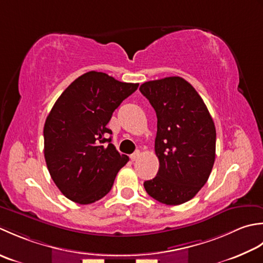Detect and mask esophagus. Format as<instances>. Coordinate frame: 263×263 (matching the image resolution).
<instances>
[{
  "instance_id": "1",
  "label": "esophagus",
  "mask_w": 263,
  "mask_h": 263,
  "mask_svg": "<svg viewBox=\"0 0 263 263\" xmlns=\"http://www.w3.org/2000/svg\"><path fill=\"white\" fill-rule=\"evenodd\" d=\"M139 157H141V152H139V151L134 152V153L130 155L132 161H137V160L139 159Z\"/></svg>"
}]
</instances>
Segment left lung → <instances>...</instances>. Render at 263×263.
<instances>
[{
	"label": "left lung",
	"mask_w": 263,
	"mask_h": 263,
	"mask_svg": "<svg viewBox=\"0 0 263 263\" xmlns=\"http://www.w3.org/2000/svg\"><path fill=\"white\" fill-rule=\"evenodd\" d=\"M141 93L158 118L155 154L159 171L144 187L167 205L192 200L208 181L216 159V127L206 105L181 77H165L141 85Z\"/></svg>",
	"instance_id": "left-lung-1"
}]
</instances>
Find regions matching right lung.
<instances>
[{
  "mask_svg": "<svg viewBox=\"0 0 263 263\" xmlns=\"http://www.w3.org/2000/svg\"><path fill=\"white\" fill-rule=\"evenodd\" d=\"M137 87L89 71L74 79L53 105L44 125V157L53 181L67 199L90 204L110 192L129 158L106 138L112 134L106 125Z\"/></svg>",
  "mask_w": 263,
  "mask_h": 263,
  "instance_id": "obj_1",
  "label": "right lung"
}]
</instances>
